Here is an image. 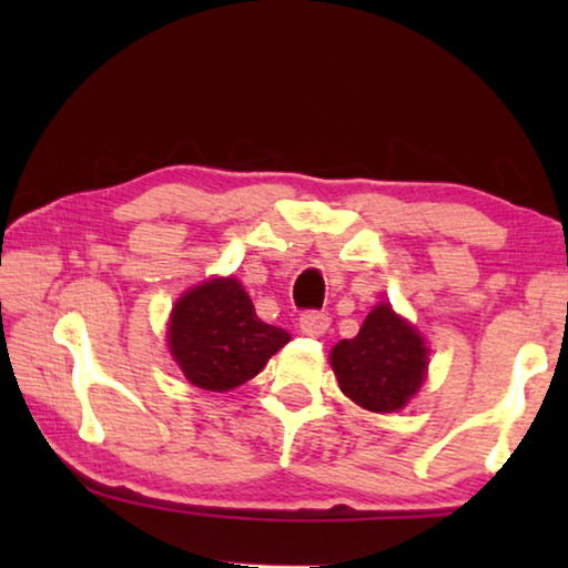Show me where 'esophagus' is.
Masks as SVG:
<instances>
[{
  "label": "esophagus",
  "mask_w": 568,
  "mask_h": 568,
  "mask_svg": "<svg viewBox=\"0 0 568 568\" xmlns=\"http://www.w3.org/2000/svg\"><path fill=\"white\" fill-rule=\"evenodd\" d=\"M331 318L328 313H321V311H305L301 315V331L305 335H313V338H318L325 331H328Z\"/></svg>",
  "instance_id": "obj_1"
}]
</instances>
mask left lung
Returning a JSON list of instances; mask_svg holds the SVG:
<instances>
[{
  "label": "left lung",
  "instance_id": "1",
  "mask_svg": "<svg viewBox=\"0 0 568 568\" xmlns=\"http://www.w3.org/2000/svg\"><path fill=\"white\" fill-rule=\"evenodd\" d=\"M428 351L416 328L381 303L363 321L361 333L331 351L341 390L365 410H400L426 378Z\"/></svg>",
  "mask_w": 568,
  "mask_h": 568
}]
</instances>
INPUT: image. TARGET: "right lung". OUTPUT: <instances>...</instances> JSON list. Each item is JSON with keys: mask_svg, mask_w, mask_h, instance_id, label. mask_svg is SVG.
<instances>
[{"mask_svg": "<svg viewBox=\"0 0 568 568\" xmlns=\"http://www.w3.org/2000/svg\"><path fill=\"white\" fill-rule=\"evenodd\" d=\"M291 341L255 315L235 277L192 287L170 318V351L192 386L223 393L250 381Z\"/></svg>", "mask_w": 568, "mask_h": 568, "instance_id": "1", "label": "right lung"}]
</instances>
